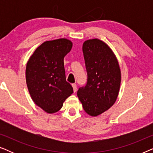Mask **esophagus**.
<instances>
[{"label": "esophagus", "mask_w": 153, "mask_h": 153, "mask_svg": "<svg viewBox=\"0 0 153 153\" xmlns=\"http://www.w3.org/2000/svg\"><path fill=\"white\" fill-rule=\"evenodd\" d=\"M72 88H73V91H74V93H75V92L76 91V88H76V85L74 84V83H72Z\"/></svg>", "instance_id": "esophagus-1"}]
</instances>
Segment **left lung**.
<instances>
[{
	"label": "left lung",
	"instance_id": "8db88e82",
	"mask_svg": "<svg viewBox=\"0 0 153 153\" xmlns=\"http://www.w3.org/2000/svg\"><path fill=\"white\" fill-rule=\"evenodd\" d=\"M88 74L87 84L77 95L89 116L103 114L118 98L121 72L117 58L107 44L97 38L85 40L82 47Z\"/></svg>",
	"mask_w": 153,
	"mask_h": 153
}]
</instances>
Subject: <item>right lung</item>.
Returning <instances> with one entry per match:
<instances>
[{"instance_id":"1","label":"right lung","mask_w":153,"mask_h":153,"mask_svg":"<svg viewBox=\"0 0 153 153\" xmlns=\"http://www.w3.org/2000/svg\"><path fill=\"white\" fill-rule=\"evenodd\" d=\"M72 47V41L66 38L46 41L35 49L26 64V80L30 97L48 114L58 111L73 93L64 68V58Z\"/></svg>"}]
</instances>
